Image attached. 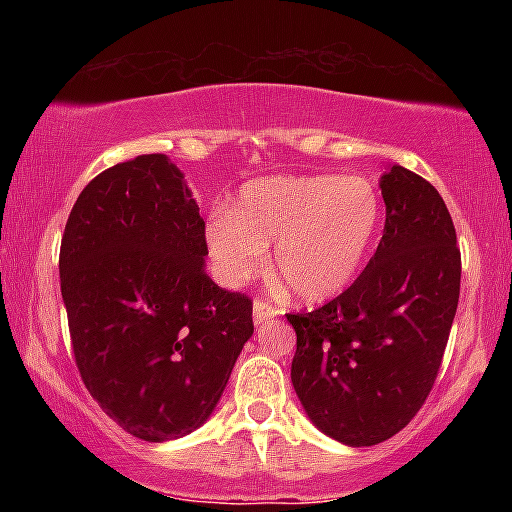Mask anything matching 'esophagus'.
<instances>
[{"label": "esophagus", "mask_w": 512, "mask_h": 512, "mask_svg": "<svg viewBox=\"0 0 512 512\" xmlns=\"http://www.w3.org/2000/svg\"><path fill=\"white\" fill-rule=\"evenodd\" d=\"M276 315H279V310H276L274 305H269L267 301H260V298H257V301L252 303V320H255V325H262V322L272 320Z\"/></svg>", "instance_id": "1"}]
</instances>
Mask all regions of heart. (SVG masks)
I'll list each match as a JSON object with an SVG mask.
<instances>
[{
  "instance_id": "obj_1",
  "label": "heart",
  "mask_w": 512,
  "mask_h": 512,
  "mask_svg": "<svg viewBox=\"0 0 512 512\" xmlns=\"http://www.w3.org/2000/svg\"><path fill=\"white\" fill-rule=\"evenodd\" d=\"M385 207L366 178L293 175L240 187L226 214L207 221L204 243L216 279L228 289L264 269L301 301H327L356 279L383 228Z\"/></svg>"
}]
</instances>
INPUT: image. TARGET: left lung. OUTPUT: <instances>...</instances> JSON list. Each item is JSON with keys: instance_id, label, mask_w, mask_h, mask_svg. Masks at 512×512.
Listing matches in <instances>:
<instances>
[{"instance_id": "8db88e82", "label": "left lung", "mask_w": 512, "mask_h": 512, "mask_svg": "<svg viewBox=\"0 0 512 512\" xmlns=\"http://www.w3.org/2000/svg\"><path fill=\"white\" fill-rule=\"evenodd\" d=\"M385 228L378 250L344 293L296 330L291 383L322 433L378 445L424 407L460 301V248L443 197L402 166L380 178Z\"/></svg>"}]
</instances>
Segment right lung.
<instances>
[{
  "mask_svg": "<svg viewBox=\"0 0 512 512\" xmlns=\"http://www.w3.org/2000/svg\"><path fill=\"white\" fill-rule=\"evenodd\" d=\"M207 255L195 197L163 154L96 175L64 226L76 368L134 438L163 443L202 426L255 332L252 301L209 279Z\"/></svg>",
  "mask_w": 512,
  "mask_h": 512,
  "instance_id": "obj_1",
  "label": "right lung"
}]
</instances>
